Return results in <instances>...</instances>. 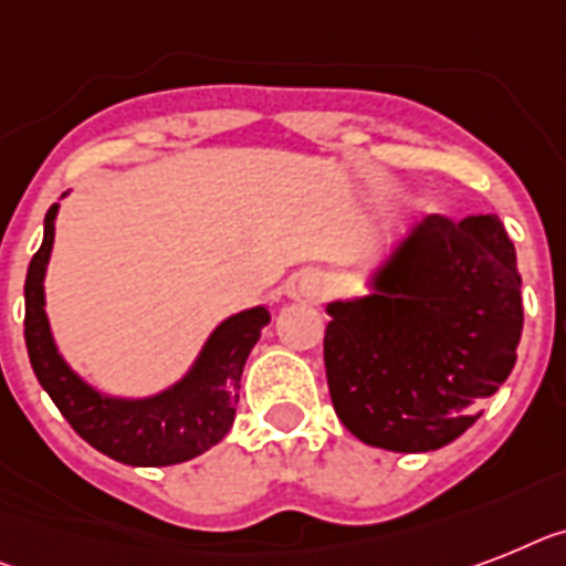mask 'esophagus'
I'll return each mask as SVG.
<instances>
[{
    "label": "esophagus",
    "instance_id": "34e87169",
    "mask_svg": "<svg viewBox=\"0 0 566 566\" xmlns=\"http://www.w3.org/2000/svg\"><path fill=\"white\" fill-rule=\"evenodd\" d=\"M294 289H297V294L306 297V301H315V297H321V292H324V283H321V274L317 272H303L297 274Z\"/></svg>",
    "mask_w": 566,
    "mask_h": 566
}]
</instances>
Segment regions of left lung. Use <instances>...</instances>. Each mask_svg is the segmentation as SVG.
<instances>
[{"instance_id":"8db88e82","label":"left lung","mask_w":566,"mask_h":566,"mask_svg":"<svg viewBox=\"0 0 566 566\" xmlns=\"http://www.w3.org/2000/svg\"><path fill=\"white\" fill-rule=\"evenodd\" d=\"M326 303L324 361L353 437L399 454L454 442L515 367L524 303L497 217H422L364 277Z\"/></svg>"}]
</instances>
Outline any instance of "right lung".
Instances as JSON below:
<instances>
[{
  "mask_svg": "<svg viewBox=\"0 0 566 566\" xmlns=\"http://www.w3.org/2000/svg\"><path fill=\"white\" fill-rule=\"evenodd\" d=\"M72 193V190H69ZM69 193H63V199ZM60 202L42 226V245L25 277V347L42 390L74 431L101 454L124 465H176L226 440L237 417L242 367L272 312L263 303L222 317L190 367L149 396H115L74 370L60 353L45 312V272L54 249Z\"/></svg>",
  "mask_w": 566,
  "mask_h": 566,
  "instance_id": "add662e5",
  "label": "right lung"
}]
</instances>
